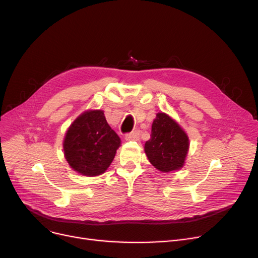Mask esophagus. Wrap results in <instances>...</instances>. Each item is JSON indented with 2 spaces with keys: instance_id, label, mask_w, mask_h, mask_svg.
Segmentation results:
<instances>
[{
  "instance_id": "34e87169",
  "label": "esophagus",
  "mask_w": 258,
  "mask_h": 258,
  "mask_svg": "<svg viewBox=\"0 0 258 258\" xmlns=\"http://www.w3.org/2000/svg\"><path fill=\"white\" fill-rule=\"evenodd\" d=\"M140 138L139 131H133L125 135V140H138Z\"/></svg>"
}]
</instances>
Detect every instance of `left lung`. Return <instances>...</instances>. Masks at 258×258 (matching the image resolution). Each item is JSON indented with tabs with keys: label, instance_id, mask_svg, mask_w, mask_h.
<instances>
[{
	"label": "left lung",
	"instance_id": "1",
	"mask_svg": "<svg viewBox=\"0 0 258 258\" xmlns=\"http://www.w3.org/2000/svg\"><path fill=\"white\" fill-rule=\"evenodd\" d=\"M188 147L187 135L177 122L164 113H158L152 125L151 139L144 146L151 163L163 172L180 169Z\"/></svg>",
	"mask_w": 258,
	"mask_h": 258
}]
</instances>
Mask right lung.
<instances>
[{
  "label": "right lung",
  "mask_w": 258,
  "mask_h": 258,
  "mask_svg": "<svg viewBox=\"0 0 258 258\" xmlns=\"http://www.w3.org/2000/svg\"><path fill=\"white\" fill-rule=\"evenodd\" d=\"M120 138L107 124L102 111H89L80 115L68 130L64 156L77 172L94 177L111 165Z\"/></svg>",
  "instance_id": "1"
}]
</instances>
